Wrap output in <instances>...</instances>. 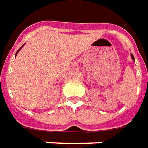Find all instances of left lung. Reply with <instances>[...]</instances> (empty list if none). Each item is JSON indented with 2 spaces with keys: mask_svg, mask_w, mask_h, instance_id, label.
<instances>
[{
  "mask_svg": "<svg viewBox=\"0 0 148 148\" xmlns=\"http://www.w3.org/2000/svg\"><path fill=\"white\" fill-rule=\"evenodd\" d=\"M131 57H132V59H133L134 60V56H133V54H131Z\"/></svg>",
  "mask_w": 148,
  "mask_h": 148,
  "instance_id": "1",
  "label": "left lung"
}]
</instances>
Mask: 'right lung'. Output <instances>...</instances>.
I'll use <instances>...</instances> for the list:
<instances>
[{
    "label": "right lung",
    "mask_w": 148,
    "mask_h": 148,
    "mask_svg": "<svg viewBox=\"0 0 148 148\" xmlns=\"http://www.w3.org/2000/svg\"><path fill=\"white\" fill-rule=\"evenodd\" d=\"M23 46H24V45H23ZM23 46H22V47H21V48H20V49H18V51H17V53H16V54H15V55H17V54H18V51H19V50H20V49H21V48H22V47H23Z\"/></svg>",
    "instance_id": "right-lung-1"
}]
</instances>
